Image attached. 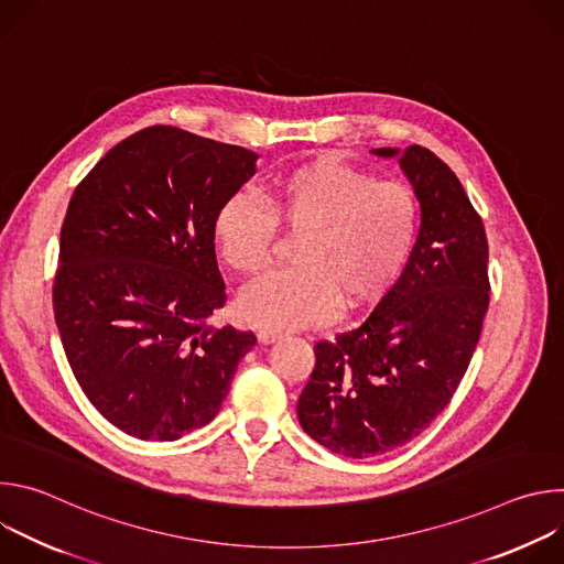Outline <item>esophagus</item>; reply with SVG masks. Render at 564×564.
<instances>
[{
  "instance_id": "esophagus-1",
  "label": "esophagus",
  "mask_w": 564,
  "mask_h": 564,
  "mask_svg": "<svg viewBox=\"0 0 564 564\" xmlns=\"http://www.w3.org/2000/svg\"><path fill=\"white\" fill-rule=\"evenodd\" d=\"M259 344H263V346H268V344H274L276 339H279V335L276 333H272V330H259Z\"/></svg>"
}]
</instances>
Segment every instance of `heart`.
<instances>
[{
  "mask_svg": "<svg viewBox=\"0 0 564 564\" xmlns=\"http://www.w3.org/2000/svg\"><path fill=\"white\" fill-rule=\"evenodd\" d=\"M259 207L248 196L227 198L212 223L220 259L240 276L270 263L276 228L303 234L292 272H276L238 301L250 326L272 333L324 326L339 305H375L397 281L415 243L420 200L401 181L375 176L335 155L276 174Z\"/></svg>",
  "mask_w": 564,
  "mask_h": 564,
  "instance_id": "b5f03b06",
  "label": "heart"
}]
</instances>
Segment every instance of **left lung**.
<instances>
[{
    "label": "left lung",
    "mask_w": 564,
    "mask_h": 564,
    "mask_svg": "<svg viewBox=\"0 0 564 564\" xmlns=\"http://www.w3.org/2000/svg\"><path fill=\"white\" fill-rule=\"evenodd\" d=\"M399 155L422 225L409 263L361 326L314 346L296 415L333 453L364 459L409 444L448 406L489 307V243L451 167L413 144Z\"/></svg>",
    "instance_id": "obj_1"
}]
</instances>
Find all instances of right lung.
<instances>
[{
    "label": "right lung",
    "instance_id": "1",
    "mask_svg": "<svg viewBox=\"0 0 564 564\" xmlns=\"http://www.w3.org/2000/svg\"><path fill=\"white\" fill-rule=\"evenodd\" d=\"M257 158L155 124L118 142L70 196L55 324L79 388L131 437L174 442L209 424L257 344L209 324L227 301L212 223Z\"/></svg>",
    "mask_w": 564,
    "mask_h": 564
}]
</instances>
